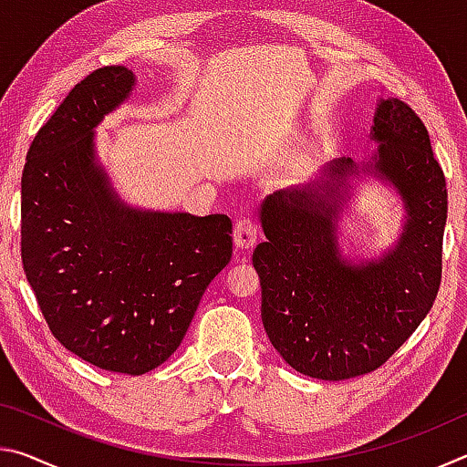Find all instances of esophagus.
Wrapping results in <instances>:
<instances>
[{
    "label": "esophagus",
    "instance_id": "obj_1",
    "mask_svg": "<svg viewBox=\"0 0 467 467\" xmlns=\"http://www.w3.org/2000/svg\"><path fill=\"white\" fill-rule=\"evenodd\" d=\"M257 234H259V231H257L255 220H253V218H239V220H236L234 233H233V239H234L236 247H241V249L253 247V244H255V241H257Z\"/></svg>",
    "mask_w": 467,
    "mask_h": 467
}]
</instances>
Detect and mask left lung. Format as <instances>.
I'll return each mask as SVG.
<instances>
[{
	"instance_id": "8db88e82",
	"label": "left lung",
	"mask_w": 467,
	"mask_h": 467,
	"mask_svg": "<svg viewBox=\"0 0 467 467\" xmlns=\"http://www.w3.org/2000/svg\"><path fill=\"white\" fill-rule=\"evenodd\" d=\"M373 138V169L398 187L408 208L406 231L389 255L358 265L339 257L331 218L334 195L357 171L348 158L327 164L336 185L275 192L262 205L265 241L253 265L265 334L292 368L323 381L385 365L420 326L441 286L447 187L429 131L404 100L389 99L379 102Z\"/></svg>"
}]
</instances>
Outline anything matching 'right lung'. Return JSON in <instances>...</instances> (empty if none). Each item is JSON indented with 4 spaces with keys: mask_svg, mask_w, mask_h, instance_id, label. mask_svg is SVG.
<instances>
[{
    "mask_svg": "<svg viewBox=\"0 0 467 467\" xmlns=\"http://www.w3.org/2000/svg\"><path fill=\"white\" fill-rule=\"evenodd\" d=\"M133 86L123 66L78 82L28 148L20 253L51 334L90 365L144 375L162 365L203 290L231 262L226 214L119 205L92 156V130Z\"/></svg>",
    "mask_w": 467,
    "mask_h": 467,
    "instance_id": "right-lung-1",
    "label": "right lung"
}]
</instances>
